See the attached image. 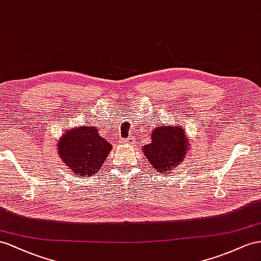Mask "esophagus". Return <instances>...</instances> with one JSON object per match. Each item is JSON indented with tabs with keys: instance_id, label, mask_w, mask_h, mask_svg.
<instances>
[{
	"instance_id": "esophagus-1",
	"label": "esophagus",
	"mask_w": 261,
	"mask_h": 261,
	"mask_svg": "<svg viewBox=\"0 0 261 261\" xmlns=\"http://www.w3.org/2000/svg\"><path fill=\"white\" fill-rule=\"evenodd\" d=\"M125 143H128V144H133L136 142V139L133 138V137H129L128 139H125V141H124Z\"/></svg>"
}]
</instances>
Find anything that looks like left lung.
<instances>
[{
  "label": "left lung",
  "instance_id": "left-lung-1",
  "mask_svg": "<svg viewBox=\"0 0 261 261\" xmlns=\"http://www.w3.org/2000/svg\"><path fill=\"white\" fill-rule=\"evenodd\" d=\"M151 143L143 146L144 155L153 169L169 175L172 169L185 160L190 145L181 126L162 124L152 131Z\"/></svg>",
  "mask_w": 261,
  "mask_h": 261
}]
</instances>
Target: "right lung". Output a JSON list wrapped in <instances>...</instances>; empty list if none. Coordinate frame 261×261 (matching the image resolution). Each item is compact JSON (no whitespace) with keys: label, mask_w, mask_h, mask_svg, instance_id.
Masks as SVG:
<instances>
[{"label":"right lung","mask_w":261,"mask_h":261,"mask_svg":"<svg viewBox=\"0 0 261 261\" xmlns=\"http://www.w3.org/2000/svg\"><path fill=\"white\" fill-rule=\"evenodd\" d=\"M111 151V144L100 137L97 126L70 129L58 142L64 163L78 176H92Z\"/></svg>","instance_id":"1"}]
</instances>
